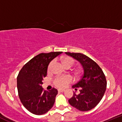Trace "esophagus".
Wrapping results in <instances>:
<instances>
[{"instance_id": "obj_1", "label": "esophagus", "mask_w": 122, "mask_h": 122, "mask_svg": "<svg viewBox=\"0 0 122 122\" xmlns=\"http://www.w3.org/2000/svg\"><path fill=\"white\" fill-rule=\"evenodd\" d=\"M58 91L59 92H64L65 90L64 89H58Z\"/></svg>"}]
</instances>
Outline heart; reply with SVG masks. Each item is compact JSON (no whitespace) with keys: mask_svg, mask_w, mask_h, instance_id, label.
Returning <instances> with one entry per match:
<instances>
[{"mask_svg":"<svg viewBox=\"0 0 122 122\" xmlns=\"http://www.w3.org/2000/svg\"><path fill=\"white\" fill-rule=\"evenodd\" d=\"M61 61L64 66H65L67 68H70L72 66H74V63H75L74 60L70 56H65V57L61 58ZM54 64V61H52L49 62L48 66V69H47L48 73L51 72ZM72 79L71 77L66 76H60L55 78L54 81H53V83L56 87H59V88H64V87H66L68 84L70 83Z\"/></svg>","mask_w":122,"mask_h":122,"instance_id":"1","label":"heart"}]
</instances>
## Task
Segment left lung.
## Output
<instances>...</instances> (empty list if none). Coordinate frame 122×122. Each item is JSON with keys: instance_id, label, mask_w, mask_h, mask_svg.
<instances>
[{"instance_id": "8db88e82", "label": "left lung", "mask_w": 122, "mask_h": 122, "mask_svg": "<svg viewBox=\"0 0 122 122\" xmlns=\"http://www.w3.org/2000/svg\"><path fill=\"white\" fill-rule=\"evenodd\" d=\"M79 61L82 65L84 73L80 81L72 87L80 94L73 93L68 100L70 104L81 112H86L96 107L103 97L107 87L106 76L100 66L91 58L80 53L66 52Z\"/></svg>"}]
</instances>
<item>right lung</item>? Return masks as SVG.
<instances>
[{
  "mask_svg": "<svg viewBox=\"0 0 122 122\" xmlns=\"http://www.w3.org/2000/svg\"><path fill=\"white\" fill-rule=\"evenodd\" d=\"M62 52L41 53L27 62L17 76L19 98L24 107L30 113L42 115L47 113L55 102L58 91L53 87L49 91L42 87L47 76L49 62Z\"/></svg>",
  "mask_w": 122,
  "mask_h": 122,
  "instance_id": "1",
  "label": "right lung"
}]
</instances>
